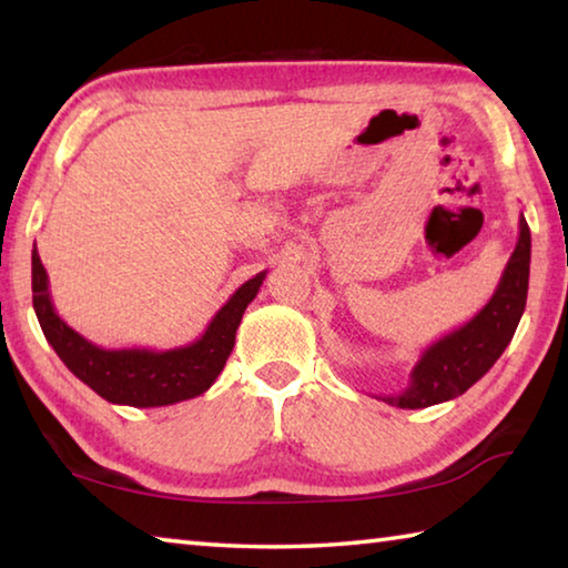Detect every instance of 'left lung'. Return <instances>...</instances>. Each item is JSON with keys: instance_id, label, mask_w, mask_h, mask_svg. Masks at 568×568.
<instances>
[{"instance_id": "1", "label": "left lung", "mask_w": 568, "mask_h": 568, "mask_svg": "<svg viewBox=\"0 0 568 568\" xmlns=\"http://www.w3.org/2000/svg\"><path fill=\"white\" fill-rule=\"evenodd\" d=\"M528 265H531V230L521 213L518 243L504 267L501 281L480 311L466 325L430 343L410 371L408 386L393 396H381L396 408H428L458 398L476 381L491 371L511 343L521 321L528 293Z\"/></svg>"}]
</instances>
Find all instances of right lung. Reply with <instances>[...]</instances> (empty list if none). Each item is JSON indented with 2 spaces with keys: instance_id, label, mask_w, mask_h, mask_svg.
Returning <instances> with one entry per match:
<instances>
[{
  "instance_id": "right-lung-1",
  "label": "right lung",
  "mask_w": 568,
  "mask_h": 568,
  "mask_svg": "<svg viewBox=\"0 0 568 568\" xmlns=\"http://www.w3.org/2000/svg\"><path fill=\"white\" fill-rule=\"evenodd\" d=\"M263 281L265 271L240 285L197 341L170 351H110L94 345L57 315L50 295V277H47L37 245L32 250V303L47 343L77 378L118 406H170V403L195 398L213 386L225 368L227 355L233 353L245 307L255 301Z\"/></svg>"
}]
</instances>
